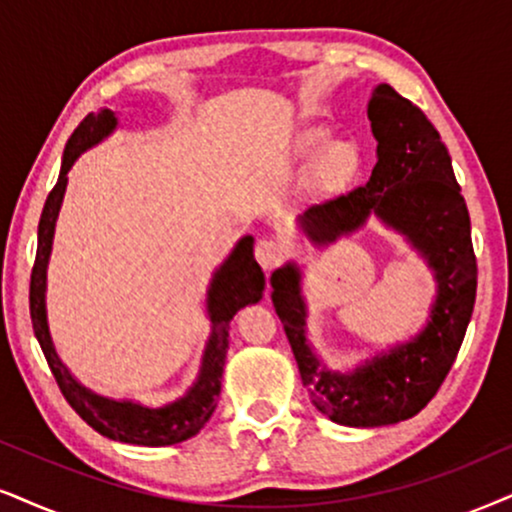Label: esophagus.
<instances>
[{"label": "esophagus", "instance_id": "1", "mask_svg": "<svg viewBox=\"0 0 512 512\" xmlns=\"http://www.w3.org/2000/svg\"><path fill=\"white\" fill-rule=\"evenodd\" d=\"M283 255H286V245L278 241H267V238H264V241L255 245V257L257 262L262 264L264 271H271L274 267H278L283 260Z\"/></svg>", "mask_w": 512, "mask_h": 512}]
</instances>
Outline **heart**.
<instances>
[{"mask_svg":"<svg viewBox=\"0 0 512 512\" xmlns=\"http://www.w3.org/2000/svg\"><path fill=\"white\" fill-rule=\"evenodd\" d=\"M281 163L286 167L314 165V177L321 186L335 189L357 179L364 165L359 146L347 139H333V129L309 125L297 129L283 148Z\"/></svg>","mask_w":512,"mask_h":512,"instance_id":"obj_1","label":"heart"}]
</instances>
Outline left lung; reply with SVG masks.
I'll return each instance as SVG.
<instances>
[{
	"instance_id": "left-lung-1",
	"label": "left lung",
	"mask_w": 512,
	"mask_h": 512,
	"mask_svg": "<svg viewBox=\"0 0 512 512\" xmlns=\"http://www.w3.org/2000/svg\"><path fill=\"white\" fill-rule=\"evenodd\" d=\"M368 120L378 141L371 179L347 196L312 205L300 226L314 248L357 234L371 217L404 236L435 278L425 326L354 368H331L309 340L300 264L286 262L271 274V302L302 385L323 416L347 428L394 425L428 406L456 361L477 290L470 215L435 125L390 84L373 89Z\"/></svg>"
}]
</instances>
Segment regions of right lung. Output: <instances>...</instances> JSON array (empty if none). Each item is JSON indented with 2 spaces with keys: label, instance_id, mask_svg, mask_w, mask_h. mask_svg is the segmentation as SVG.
Returning a JSON list of instances; mask_svg holds the SVG:
<instances>
[{
  "label": "right lung",
  "instance_id": "add662e5",
  "mask_svg": "<svg viewBox=\"0 0 512 512\" xmlns=\"http://www.w3.org/2000/svg\"><path fill=\"white\" fill-rule=\"evenodd\" d=\"M118 129V113L111 108H101L99 113H89L73 134H70L66 151H63L61 172L56 186L51 189L44 203L40 226H37V255L30 276V319L32 331L40 342L47 364L54 373L63 397L87 425L99 435L115 442L137 446H170L198 435L217 409V397L222 390V373L226 347H229V321L245 304L262 300L264 271L252 255L255 238L243 236L234 245L229 257L219 264L210 278L208 295H205V314L210 319V335L205 340L203 357L193 385L181 397L163 406H146L134 399H111L84 387L70 373V368L58 357L54 338L49 331L47 316V269L51 248H54L56 219L66 196L68 172L84 151L101 144Z\"/></svg>",
  "mask_w": 512,
  "mask_h": 512
}]
</instances>
